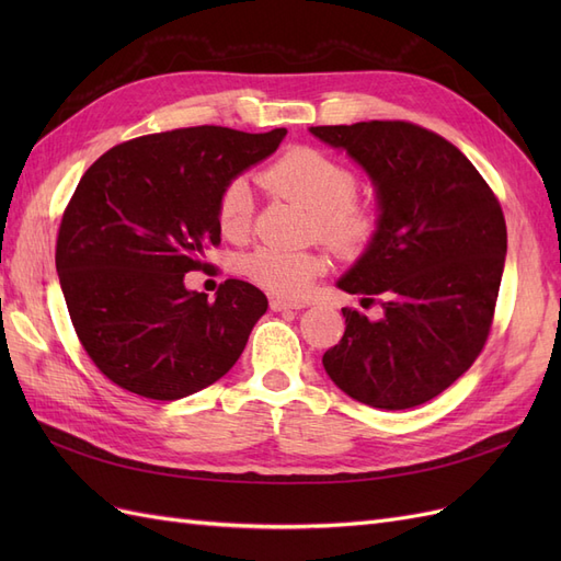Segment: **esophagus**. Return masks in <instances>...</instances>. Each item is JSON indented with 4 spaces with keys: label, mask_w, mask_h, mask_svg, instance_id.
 I'll return each mask as SVG.
<instances>
[{
    "label": "esophagus",
    "mask_w": 561,
    "mask_h": 561,
    "mask_svg": "<svg viewBox=\"0 0 561 561\" xmlns=\"http://www.w3.org/2000/svg\"><path fill=\"white\" fill-rule=\"evenodd\" d=\"M268 307H271V311H299V309L307 307V304L290 301V299H280V297H271Z\"/></svg>",
    "instance_id": "34e87169"
}]
</instances>
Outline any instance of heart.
<instances>
[{
  "label": "heart",
  "instance_id": "obj_1",
  "mask_svg": "<svg viewBox=\"0 0 561 561\" xmlns=\"http://www.w3.org/2000/svg\"><path fill=\"white\" fill-rule=\"evenodd\" d=\"M262 184L276 194L299 201L313 215V231L334 252L353 257L377 239L381 213L375 201L358 192V173L328 151L297 145L264 168ZM217 225L227 239L239 241L252 227V192L243 178L222 186L217 196ZM245 274L264 290L299 297L328 268L322 254L262 245L248 254Z\"/></svg>",
  "mask_w": 561,
  "mask_h": 561
}]
</instances>
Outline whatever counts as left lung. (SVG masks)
I'll return each instance as SVG.
<instances>
[{"label":"left lung","mask_w":561,"mask_h":561,"mask_svg":"<svg viewBox=\"0 0 561 561\" xmlns=\"http://www.w3.org/2000/svg\"><path fill=\"white\" fill-rule=\"evenodd\" d=\"M311 133L365 168L381 208L377 239L339 287L379 301L383 318L342 309L344 336L322 365L353 400L410 410L466 375L486 344L507 250L501 203L461 149L423 126Z\"/></svg>","instance_id":"left-lung-1"}]
</instances>
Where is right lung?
<instances>
[{
	"instance_id": "1",
	"label": "right lung",
	"mask_w": 561,
	"mask_h": 561,
	"mask_svg": "<svg viewBox=\"0 0 561 561\" xmlns=\"http://www.w3.org/2000/svg\"><path fill=\"white\" fill-rule=\"evenodd\" d=\"M285 128L192 126L151 133L100 157L67 203L56 268L83 351L128 393L180 400L222 379L268 301L239 278L215 301L184 274L219 245L217 196L266 159Z\"/></svg>"
}]
</instances>
